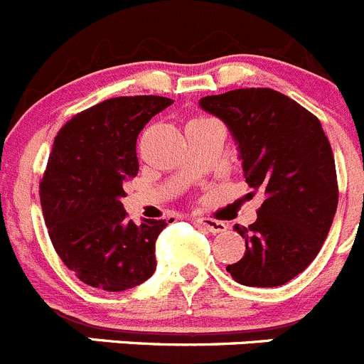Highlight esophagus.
<instances>
[{
  "mask_svg": "<svg viewBox=\"0 0 364 364\" xmlns=\"http://www.w3.org/2000/svg\"><path fill=\"white\" fill-rule=\"evenodd\" d=\"M196 223H198L200 228H204L205 231L213 232V235H216V232H223L225 229H228V225H225L223 222H218V220H213V218H205V216L196 218Z\"/></svg>",
  "mask_w": 364,
  "mask_h": 364,
  "instance_id": "obj_1",
  "label": "esophagus"
}]
</instances>
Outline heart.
Masks as SVG:
<instances>
[{"instance_id":"heart-1","label":"heart","mask_w":364,"mask_h":364,"mask_svg":"<svg viewBox=\"0 0 364 364\" xmlns=\"http://www.w3.org/2000/svg\"><path fill=\"white\" fill-rule=\"evenodd\" d=\"M198 121H209V119H196V121H193V122H198Z\"/></svg>"}]
</instances>
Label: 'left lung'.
<instances>
[{"label": "left lung", "mask_w": 364, "mask_h": 364, "mask_svg": "<svg viewBox=\"0 0 364 364\" xmlns=\"http://www.w3.org/2000/svg\"><path fill=\"white\" fill-rule=\"evenodd\" d=\"M228 126L249 188L263 193L258 218L235 225L245 255L228 265L242 285L279 287L318 256L338 209L332 148L318 117L271 88H240L198 101Z\"/></svg>", "instance_id": "left-lung-1"}]
</instances>
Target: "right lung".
I'll use <instances>...</instances> for the list:
<instances>
[{
    "instance_id": "add662e5",
    "label": "right lung",
    "mask_w": 364,
    "mask_h": 364,
    "mask_svg": "<svg viewBox=\"0 0 364 364\" xmlns=\"http://www.w3.org/2000/svg\"><path fill=\"white\" fill-rule=\"evenodd\" d=\"M171 105L159 95L108 99L77 113L53 141L39 186L43 216L59 258L86 285L121 292L155 272V242L168 222L136 225L122 198L139 173L136 136Z\"/></svg>"
}]
</instances>
